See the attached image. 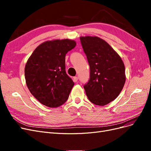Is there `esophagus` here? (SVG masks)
I'll return each mask as SVG.
<instances>
[{
    "mask_svg": "<svg viewBox=\"0 0 151 151\" xmlns=\"http://www.w3.org/2000/svg\"><path fill=\"white\" fill-rule=\"evenodd\" d=\"M73 81H74V83H77V81H78V77H76V76L74 77H73Z\"/></svg>",
    "mask_w": 151,
    "mask_h": 151,
    "instance_id": "esophagus-1",
    "label": "esophagus"
}]
</instances>
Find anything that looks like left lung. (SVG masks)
<instances>
[{"label": "left lung", "mask_w": 151, "mask_h": 151, "mask_svg": "<svg viewBox=\"0 0 151 151\" xmlns=\"http://www.w3.org/2000/svg\"><path fill=\"white\" fill-rule=\"evenodd\" d=\"M90 67V79L84 86L91 102L106 105L120 94L125 83V68L121 57L97 36L81 37Z\"/></svg>", "instance_id": "obj_1"}]
</instances>
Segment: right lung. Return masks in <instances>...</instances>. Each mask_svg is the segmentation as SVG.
Instances as JSON below:
<instances>
[{"mask_svg": "<svg viewBox=\"0 0 151 151\" xmlns=\"http://www.w3.org/2000/svg\"><path fill=\"white\" fill-rule=\"evenodd\" d=\"M76 43L48 41L36 48L27 62L24 76L32 95L42 104L57 108L66 102L74 83L65 71V55Z\"/></svg>", "mask_w": 151, "mask_h": 151, "instance_id": "obj_1", "label": "right lung"}]
</instances>
